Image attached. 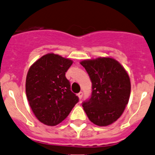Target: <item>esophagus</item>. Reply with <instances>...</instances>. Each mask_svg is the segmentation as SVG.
<instances>
[{"label":"esophagus","mask_w":155,"mask_h":155,"mask_svg":"<svg viewBox=\"0 0 155 155\" xmlns=\"http://www.w3.org/2000/svg\"><path fill=\"white\" fill-rule=\"evenodd\" d=\"M82 95H83V93H82V92H79V94H78V97H79V100H81V99H82Z\"/></svg>","instance_id":"obj_1"}]
</instances>
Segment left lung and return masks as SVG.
Listing matches in <instances>:
<instances>
[{
	"mask_svg": "<svg viewBox=\"0 0 155 155\" xmlns=\"http://www.w3.org/2000/svg\"><path fill=\"white\" fill-rule=\"evenodd\" d=\"M80 64L92 82V92L82 107L88 119L99 127H107L120 117L131 91L130 79L124 67L110 57L84 60Z\"/></svg>",
	"mask_w": 155,
	"mask_h": 155,
	"instance_id": "obj_1",
	"label": "left lung"
}]
</instances>
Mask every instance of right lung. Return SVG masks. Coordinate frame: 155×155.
<instances>
[{"mask_svg":"<svg viewBox=\"0 0 155 155\" xmlns=\"http://www.w3.org/2000/svg\"><path fill=\"white\" fill-rule=\"evenodd\" d=\"M73 61L54 53L37 60L28 69L25 93L33 114L47 126L67 118L79 97L71 91L65 74Z\"/></svg>","mask_w":155,"mask_h":155,"instance_id":"1","label":"right lung"}]
</instances>
